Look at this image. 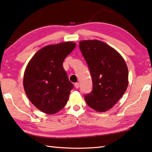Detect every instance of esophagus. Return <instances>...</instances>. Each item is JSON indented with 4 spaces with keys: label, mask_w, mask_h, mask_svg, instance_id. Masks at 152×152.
<instances>
[{
    "label": "esophagus",
    "mask_w": 152,
    "mask_h": 152,
    "mask_svg": "<svg viewBox=\"0 0 152 152\" xmlns=\"http://www.w3.org/2000/svg\"><path fill=\"white\" fill-rule=\"evenodd\" d=\"M75 87L77 89H78L79 87V83H75Z\"/></svg>",
    "instance_id": "34e87169"
}]
</instances>
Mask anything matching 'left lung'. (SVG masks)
Returning <instances> with one entry per match:
<instances>
[{
    "label": "left lung",
    "mask_w": 152,
    "mask_h": 152,
    "mask_svg": "<svg viewBox=\"0 0 152 152\" xmlns=\"http://www.w3.org/2000/svg\"><path fill=\"white\" fill-rule=\"evenodd\" d=\"M79 48L93 82V90L85 95V100L93 110L104 112L112 108L126 91L127 65L116 50L98 40L81 41Z\"/></svg>",
    "instance_id": "1"
}]
</instances>
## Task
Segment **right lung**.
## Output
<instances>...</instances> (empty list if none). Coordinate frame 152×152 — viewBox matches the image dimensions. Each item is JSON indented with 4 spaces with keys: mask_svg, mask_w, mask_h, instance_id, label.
Instances as JSON below:
<instances>
[{
    "mask_svg": "<svg viewBox=\"0 0 152 152\" xmlns=\"http://www.w3.org/2000/svg\"><path fill=\"white\" fill-rule=\"evenodd\" d=\"M76 44L64 42L45 46L29 61L23 86L31 102L42 112L55 114L65 107L73 85L69 81L63 61Z\"/></svg>",
    "mask_w": 152,
    "mask_h": 152,
    "instance_id": "1",
    "label": "right lung"
}]
</instances>
